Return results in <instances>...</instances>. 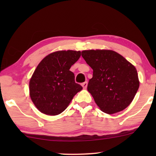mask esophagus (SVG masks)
I'll return each instance as SVG.
<instances>
[{"instance_id":"34e87169","label":"esophagus","mask_w":156,"mask_h":156,"mask_svg":"<svg viewBox=\"0 0 156 156\" xmlns=\"http://www.w3.org/2000/svg\"><path fill=\"white\" fill-rule=\"evenodd\" d=\"M87 84H88V83H87V82H83L82 84V86L83 87V88L84 89H86L87 87Z\"/></svg>"}]
</instances>
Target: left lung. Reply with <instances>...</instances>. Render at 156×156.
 Segmentation results:
<instances>
[{
  "label": "left lung",
  "instance_id": "left-lung-1",
  "mask_svg": "<svg viewBox=\"0 0 156 156\" xmlns=\"http://www.w3.org/2000/svg\"><path fill=\"white\" fill-rule=\"evenodd\" d=\"M82 56L93 69L87 90L100 109L108 114L125 109L139 87L136 67L113 50H84Z\"/></svg>",
  "mask_w": 156,
  "mask_h": 156
}]
</instances>
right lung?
<instances>
[{
    "instance_id": "obj_1",
    "label": "right lung",
    "mask_w": 156,
    "mask_h": 156,
    "mask_svg": "<svg viewBox=\"0 0 156 156\" xmlns=\"http://www.w3.org/2000/svg\"><path fill=\"white\" fill-rule=\"evenodd\" d=\"M81 56L80 51L51 53L37 65L30 80V96L40 112L55 116L65 111L82 87L69 70Z\"/></svg>"
}]
</instances>
